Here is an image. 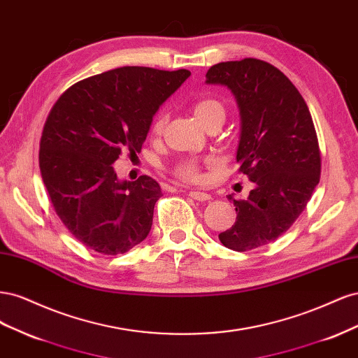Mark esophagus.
Wrapping results in <instances>:
<instances>
[{"mask_svg": "<svg viewBox=\"0 0 358 358\" xmlns=\"http://www.w3.org/2000/svg\"><path fill=\"white\" fill-rule=\"evenodd\" d=\"M189 197L194 199V200H197V201H208V200H210L209 194L201 192V191H196V189H191L189 191Z\"/></svg>", "mask_w": 358, "mask_h": 358, "instance_id": "1", "label": "esophagus"}]
</instances>
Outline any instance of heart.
I'll list each match as a JSON object with an SVG mask.
<instances>
[{"instance_id":"heart-1","label":"heart","mask_w":358,"mask_h":358,"mask_svg":"<svg viewBox=\"0 0 358 358\" xmlns=\"http://www.w3.org/2000/svg\"><path fill=\"white\" fill-rule=\"evenodd\" d=\"M194 113L199 117V121L208 127L213 122H224L227 110L222 101H220L215 96H203V99L197 100L192 106ZM167 124V113L159 112L157 117L154 119L152 127H150V131L154 136H159L164 131ZM173 175L183 182H199L201 179V171L200 164L196 159H182L178 164L173 167Z\"/></svg>"}]
</instances>
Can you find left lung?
Masks as SVG:
<instances>
[{
	"label": "left lung",
	"mask_w": 358,
	"mask_h": 358,
	"mask_svg": "<svg viewBox=\"0 0 358 358\" xmlns=\"http://www.w3.org/2000/svg\"><path fill=\"white\" fill-rule=\"evenodd\" d=\"M206 82L230 88L242 116L236 159L255 183L246 200H234L236 222L218 237L237 252L282 236L305 210L321 176V150L310 112L287 76L262 59L212 66Z\"/></svg>",
	"instance_id": "1"
}]
</instances>
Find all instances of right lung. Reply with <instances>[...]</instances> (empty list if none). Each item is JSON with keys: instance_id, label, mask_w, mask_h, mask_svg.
<instances>
[{"instance_id": "add662e5", "label": "right lung", "mask_w": 358, "mask_h": 358, "mask_svg": "<svg viewBox=\"0 0 358 358\" xmlns=\"http://www.w3.org/2000/svg\"><path fill=\"white\" fill-rule=\"evenodd\" d=\"M189 71L119 67L83 79L53 104L40 140V171L53 209L86 248L125 254L152 227L161 187L119 182L113 162L142 150L152 116Z\"/></svg>"}]
</instances>
